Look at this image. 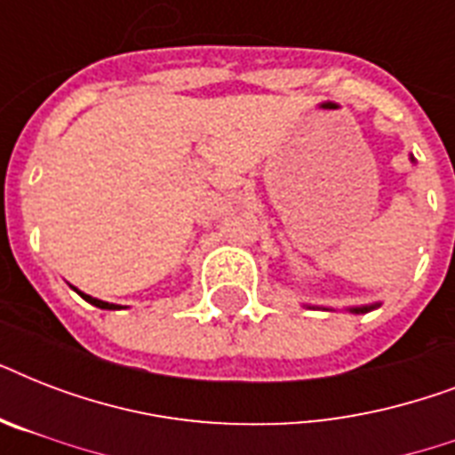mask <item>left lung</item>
<instances>
[{
    "label": "left lung",
    "instance_id": "8db88e82",
    "mask_svg": "<svg viewBox=\"0 0 455 455\" xmlns=\"http://www.w3.org/2000/svg\"><path fill=\"white\" fill-rule=\"evenodd\" d=\"M375 307H380V304H368V307H352V314H366V311H371V309H375Z\"/></svg>",
    "mask_w": 455,
    "mask_h": 455
}]
</instances>
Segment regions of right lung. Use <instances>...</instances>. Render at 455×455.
<instances>
[{"label":"right lung","mask_w":455,"mask_h":455,"mask_svg":"<svg viewBox=\"0 0 455 455\" xmlns=\"http://www.w3.org/2000/svg\"><path fill=\"white\" fill-rule=\"evenodd\" d=\"M77 292H80V291H77ZM80 298H84L89 304H94V307H99V309H120L117 304L103 302V299H96V298H92V295H84V292H80Z\"/></svg>","instance_id":"right-lung-1"}]
</instances>
